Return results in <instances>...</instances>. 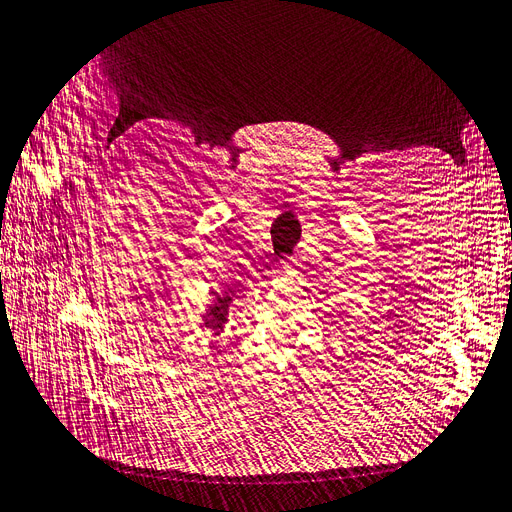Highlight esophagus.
Returning a JSON list of instances; mask_svg holds the SVG:
<instances>
[{
	"instance_id": "34e87169",
	"label": "esophagus",
	"mask_w": 512,
	"mask_h": 512,
	"mask_svg": "<svg viewBox=\"0 0 512 512\" xmlns=\"http://www.w3.org/2000/svg\"><path fill=\"white\" fill-rule=\"evenodd\" d=\"M291 270H294V266H291V264H289V261H285V264H283V272H285V274H289Z\"/></svg>"
}]
</instances>
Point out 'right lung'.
Listing matches in <instances>:
<instances>
[{"label":"right lung","mask_w":512,"mask_h":512,"mask_svg":"<svg viewBox=\"0 0 512 512\" xmlns=\"http://www.w3.org/2000/svg\"><path fill=\"white\" fill-rule=\"evenodd\" d=\"M236 298L233 294V289L227 287V291L223 296H214V302L210 306H206V313H203V328H210L214 330V334H221L223 326L227 324V317H229V306L231 300Z\"/></svg>","instance_id":"1"}]
</instances>
